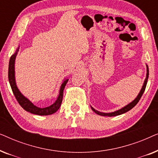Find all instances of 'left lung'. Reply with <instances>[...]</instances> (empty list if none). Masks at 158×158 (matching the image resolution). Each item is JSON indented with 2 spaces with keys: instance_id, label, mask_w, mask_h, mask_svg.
I'll use <instances>...</instances> for the list:
<instances>
[{
  "instance_id": "8db88e82",
  "label": "left lung",
  "mask_w": 158,
  "mask_h": 158,
  "mask_svg": "<svg viewBox=\"0 0 158 158\" xmlns=\"http://www.w3.org/2000/svg\"><path fill=\"white\" fill-rule=\"evenodd\" d=\"M147 65V75H146V78L144 80V83H143V85H142V88L141 90H140V92L139 93V94H138V96H137V98H136L135 100L133 101H131V103H129L128 105H127L126 106L122 108V109H119V110H117V111H114V112H111V113H103V112H100L98 111H97L95 109H94L92 106L91 107V109L94 111L95 113L98 114V115L100 116H118V115H121V114H124L126 113V112L129 111V110H131L132 109L133 107H135L136 105H137V103L139 102V101L140 100V98H141V97L142 96V94H143V93L144 91V90H145V88H146V85H147V83H148V77H149V68H148V64H146Z\"/></svg>"
}]
</instances>
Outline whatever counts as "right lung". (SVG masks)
Segmentation results:
<instances>
[{
	"label": "right lung",
	"instance_id": "right-lung-1",
	"mask_svg": "<svg viewBox=\"0 0 158 158\" xmlns=\"http://www.w3.org/2000/svg\"><path fill=\"white\" fill-rule=\"evenodd\" d=\"M19 47L17 48L16 52L10 57L9 65H8V81H9V83L10 87H11L12 91L14 93L17 101H18L21 106L22 107L25 111L30 112V113L33 114H36V115L47 116L55 113V112L60 109V106H61L62 98H63L64 88L65 87L66 84L68 83L69 79H64V81L62 82V85L60 86L59 96H58L57 100L55 101V102L53 104H52L48 107L45 108H40L36 106L35 105H34L29 99L26 98V97L19 91V88L16 85V80H15V60H16L17 53H18L19 52Z\"/></svg>",
	"mask_w": 158,
	"mask_h": 158
}]
</instances>
